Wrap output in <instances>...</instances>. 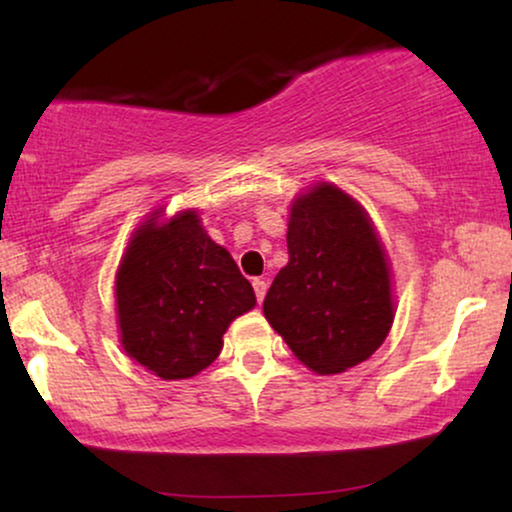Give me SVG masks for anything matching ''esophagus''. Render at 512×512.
<instances>
[{
	"instance_id": "obj_1",
	"label": "esophagus",
	"mask_w": 512,
	"mask_h": 512,
	"mask_svg": "<svg viewBox=\"0 0 512 512\" xmlns=\"http://www.w3.org/2000/svg\"><path fill=\"white\" fill-rule=\"evenodd\" d=\"M254 291H256V300L258 303H263V298H265V291H268V284L263 282V279H254Z\"/></svg>"
}]
</instances>
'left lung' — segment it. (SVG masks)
Returning a JSON list of instances; mask_svg holds the SVG:
<instances>
[{
    "label": "left lung",
    "mask_w": 512,
    "mask_h": 512,
    "mask_svg": "<svg viewBox=\"0 0 512 512\" xmlns=\"http://www.w3.org/2000/svg\"><path fill=\"white\" fill-rule=\"evenodd\" d=\"M289 263L277 272L263 314L291 352L319 375L370 359L394 324L387 254L366 209L333 184L291 205Z\"/></svg>",
    "instance_id": "obj_1"
}]
</instances>
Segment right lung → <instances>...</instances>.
Instances as JSON below:
<instances>
[{
    "instance_id": "1",
    "label": "right lung",
    "mask_w": 512,
    "mask_h": 512,
    "mask_svg": "<svg viewBox=\"0 0 512 512\" xmlns=\"http://www.w3.org/2000/svg\"><path fill=\"white\" fill-rule=\"evenodd\" d=\"M135 230L116 272L121 345L163 380H186L221 354L230 321L256 305L254 289L186 209Z\"/></svg>"
}]
</instances>
